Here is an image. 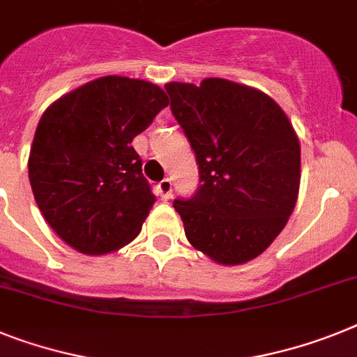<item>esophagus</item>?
I'll return each mask as SVG.
<instances>
[{
    "instance_id": "esophagus-1",
    "label": "esophagus",
    "mask_w": 357,
    "mask_h": 357,
    "mask_svg": "<svg viewBox=\"0 0 357 357\" xmlns=\"http://www.w3.org/2000/svg\"><path fill=\"white\" fill-rule=\"evenodd\" d=\"M158 194H160L163 199H169L172 196V179L165 178L161 179L160 183H158Z\"/></svg>"
}]
</instances>
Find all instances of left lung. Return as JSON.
I'll return each mask as SVG.
<instances>
[{
	"instance_id": "left-lung-1",
	"label": "left lung",
	"mask_w": 357,
	"mask_h": 357,
	"mask_svg": "<svg viewBox=\"0 0 357 357\" xmlns=\"http://www.w3.org/2000/svg\"><path fill=\"white\" fill-rule=\"evenodd\" d=\"M165 91L199 170L196 192L174 199L187 239L221 265L250 261L296 206L301 151L294 128L272 98L229 79L174 82Z\"/></svg>"
}]
</instances>
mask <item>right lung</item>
Segmentation results:
<instances>
[{"label": "right lung", "mask_w": 357, "mask_h": 357, "mask_svg": "<svg viewBox=\"0 0 357 357\" xmlns=\"http://www.w3.org/2000/svg\"><path fill=\"white\" fill-rule=\"evenodd\" d=\"M167 105L154 83L105 76L45 110L29 179L47 223L72 248L109 254L139 234L155 197L132 139Z\"/></svg>", "instance_id": "add662e5"}]
</instances>
